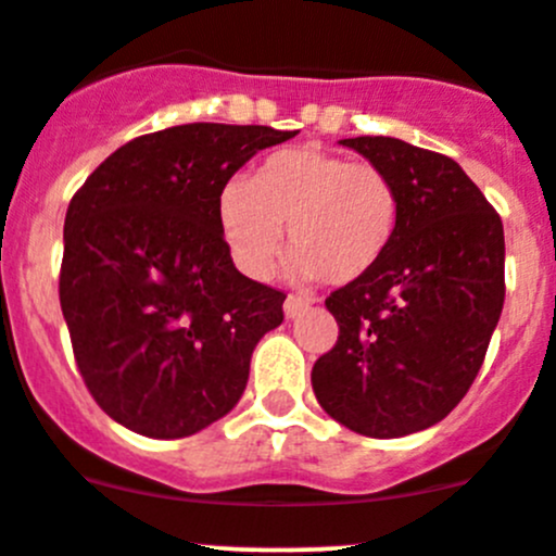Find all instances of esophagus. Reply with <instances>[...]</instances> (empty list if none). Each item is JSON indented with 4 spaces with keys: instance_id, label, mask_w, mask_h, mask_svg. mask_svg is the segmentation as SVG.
<instances>
[{
    "instance_id": "obj_1",
    "label": "esophagus",
    "mask_w": 556,
    "mask_h": 556,
    "mask_svg": "<svg viewBox=\"0 0 556 556\" xmlns=\"http://www.w3.org/2000/svg\"><path fill=\"white\" fill-rule=\"evenodd\" d=\"M304 309H309V299H304V295L290 293L288 299H285V315L288 317H299Z\"/></svg>"
}]
</instances>
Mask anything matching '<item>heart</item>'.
<instances>
[{"mask_svg":"<svg viewBox=\"0 0 556 556\" xmlns=\"http://www.w3.org/2000/svg\"><path fill=\"white\" fill-rule=\"evenodd\" d=\"M217 219L236 266L250 277L271 274L288 224L295 271L348 285L386 257L399 225V192L380 165L299 147L266 157L250 179L225 181Z\"/></svg>","mask_w":556,"mask_h":556,"instance_id":"b5f03b06","label":"heart"}]
</instances>
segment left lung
<instances>
[{
	"label": "left lung",
	"mask_w": 556,
	"mask_h": 556,
	"mask_svg": "<svg viewBox=\"0 0 556 556\" xmlns=\"http://www.w3.org/2000/svg\"><path fill=\"white\" fill-rule=\"evenodd\" d=\"M391 176L399 225L386 257L326 299L339 337L312 366L331 418L366 438L443 421L486 358L505 301V236L451 157L399 138H344Z\"/></svg>",
	"instance_id": "8db88e82"
}]
</instances>
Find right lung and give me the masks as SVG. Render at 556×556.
<instances>
[{"label":"right lung","mask_w":556,"mask_h":556,"mask_svg":"<svg viewBox=\"0 0 556 556\" xmlns=\"http://www.w3.org/2000/svg\"><path fill=\"white\" fill-rule=\"evenodd\" d=\"M295 132L179 124L124 143L73 195L59 301L86 388L116 424L174 440L236 407L285 293L233 266L225 181Z\"/></svg>","instance_id":"obj_1"}]
</instances>
